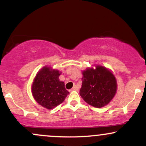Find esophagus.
<instances>
[{"mask_svg": "<svg viewBox=\"0 0 146 146\" xmlns=\"http://www.w3.org/2000/svg\"><path fill=\"white\" fill-rule=\"evenodd\" d=\"M72 90H78V88L76 86H74L73 87V88L71 89V91H72Z\"/></svg>", "mask_w": 146, "mask_h": 146, "instance_id": "obj_1", "label": "esophagus"}]
</instances>
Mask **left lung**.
<instances>
[{
  "label": "left lung",
  "mask_w": 146,
  "mask_h": 146,
  "mask_svg": "<svg viewBox=\"0 0 146 146\" xmlns=\"http://www.w3.org/2000/svg\"><path fill=\"white\" fill-rule=\"evenodd\" d=\"M82 71V84L80 95L87 104L102 108L112 101L117 90V82L113 72L105 66L96 65Z\"/></svg>",
  "instance_id": "1"
}]
</instances>
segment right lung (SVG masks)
<instances>
[{"label": "right lung", "instance_id": "right-lung-1", "mask_svg": "<svg viewBox=\"0 0 146 146\" xmlns=\"http://www.w3.org/2000/svg\"><path fill=\"white\" fill-rule=\"evenodd\" d=\"M59 70L45 66L37 73L31 85V93L38 104L47 109H53L61 104L68 94L61 82Z\"/></svg>", "mask_w": 146, "mask_h": 146}]
</instances>
